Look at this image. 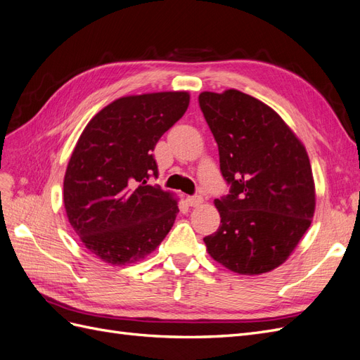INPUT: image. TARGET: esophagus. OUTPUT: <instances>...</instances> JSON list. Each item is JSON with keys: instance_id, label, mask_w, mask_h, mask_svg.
Listing matches in <instances>:
<instances>
[{"instance_id": "1", "label": "esophagus", "mask_w": 360, "mask_h": 360, "mask_svg": "<svg viewBox=\"0 0 360 360\" xmlns=\"http://www.w3.org/2000/svg\"><path fill=\"white\" fill-rule=\"evenodd\" d=\"M187 202H188V205H190V207H198V205H200V204H202V202H204V198L199 196V195L188 196V198H187Z\"/></svg>"}]
</instances>
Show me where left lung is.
I'll use <instances>...</instances> for the list:
<instances>
[{
  "label": "left lung",
  "mask_w": 360,
  "mask_h": 360,
  "mask_svg": "<svg viewBox=\"0 0 360 360\" xmlns=\"http://www.w3.org/2000/svg\"><path fill=\"white\" fill-rule=\"evenodd\" d=\"M199 106L231 186L214 199L220 226L204 238L207 251L233 272H269L289 259L315 213L306 147L272 108L242 91H204Z\"/></svg>",
  "instance_id": "left-lung-1"
}]
</instances>
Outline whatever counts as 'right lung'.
<instances>
[{
    "label": "right lung",
    "mask_w": 360,
    "mask_h": 360,
    "mask_svg": "<svg viewBox=\"0 0 360 360\" xmlns=\"http://www.w3.org/2000/svg\"><path fill=\"white\" fill-rule=\"evenodd\" d=\"M188 103L187 91L120 97L79 136L63 178V205L71 228L101 262H140L172 229L178 199L147 179L158 176L156 143Z\"/></svg>",
    "instance_id": "1"
}]
</instances>
